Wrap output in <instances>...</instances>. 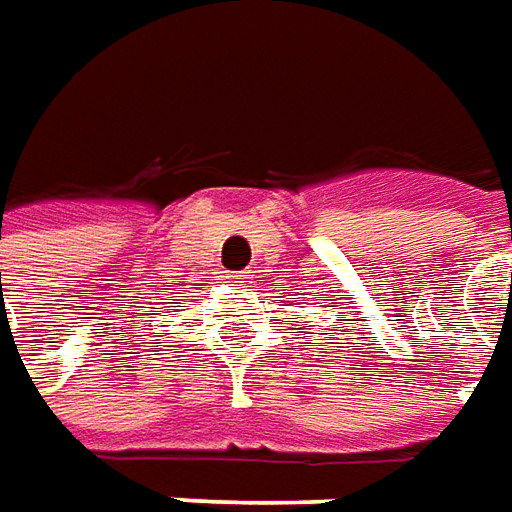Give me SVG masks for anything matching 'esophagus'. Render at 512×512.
Here are the masks:
<instances>
[{"mask_svg": "<svg viewBox=\"0 0 512 512\" xmlns=\"http://www.w3.org/2000/svg\"><path fill=\"white\" fill-rule=\"evenodd\" d=\"M252 279V271H233L230 274V282H238V285H246Z\"/></svg>", "mask_w": 512, "mask_h": 512, "instance_id": "34e87169", "label": "esophagus"}]
</instances>
